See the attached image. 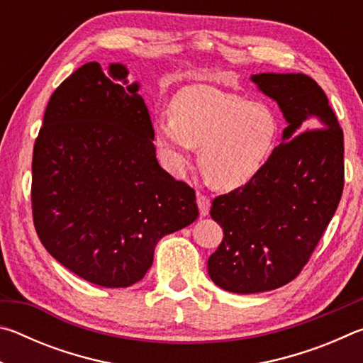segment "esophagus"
I'll return each mask as SVG.
<instances>
[{"instance_id":"1","label":"esophagus","mask_w":363,"mask_h":363,"mask_svg":"<svg viewBox=\"0 0 363 363\" xmlns=\"http://www.w3.org/2000/svg\"><path fill=\"white\" fill-rule=\"evenodd\" d=\"M196 205H199V210H200V216H208L210 214V206H211V201L208 199L206 195L203 194H196Z\"/></svg>"}]
</instances>
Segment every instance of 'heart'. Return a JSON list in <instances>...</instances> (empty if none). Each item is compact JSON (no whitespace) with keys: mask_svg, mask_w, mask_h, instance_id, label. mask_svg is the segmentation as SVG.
Segmentation results:
<instances>
[{"mask_svg":"<svg viewBox=\"0 0 363 363\" xmlns=\"http://www.w3.org/2000/svg\"><path fill=\"white\" fill-rule=\"evenodd\" d=\"M158 152L181 174L200 149V168L213 187L230 190L261 173L279 144L280 120L266 102H250L211 86H192L171 102V118L153 123Z\"/></svg>","mask_w":363,"mask_h":363,"instance_id":"heart-1","label":"heart"}]
</instances>
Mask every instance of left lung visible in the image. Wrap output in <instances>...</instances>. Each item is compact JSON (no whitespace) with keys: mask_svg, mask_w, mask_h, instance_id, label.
Here are the masks:
<instances>
[{"mask_svg":"<svg viewBox=\"0 0 363 363\" xmlns=\"http://www.w3.org/2000/svg\"><path fill=\"white\" fill-rule=\"evenodd\" d=\"M277 102L288 126L255 179L213 200L224 238L208 259L219 288L270 291L298 277L340 205L344 187L342 130L327 94L304 73L251 75Z\"/></svg>","mask_w":363,"mask_h":363,"instance_id":"8db88e82","label":"left lung"}]
</instances>
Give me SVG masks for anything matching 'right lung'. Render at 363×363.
I'll use <instances>...</instances> for the list:
<instances>
[{
	"instance_id": "obj_1",
	"label": "right lung",
	"mask_w": 363,
	"mask_h": 363,
	"mask_svg": "<svg viewBox=\"0 0 363 363\" xmlns=\"http://www.w3.org/2000/svg\"><path fill=\"white\" fill-rule=\"evenodd\" d=\"M123 64L79 67L48 102L33 147L32 208L43 247L106 288L144 279L164 235L199 218L195 192L157 162L140 84Z\"/></svg>"
}]
</instances>
